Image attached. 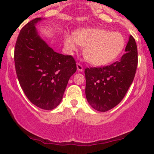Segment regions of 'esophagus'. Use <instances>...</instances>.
Instances as JSON below:
<instances>
[{
	"label": "esophagus",
	"mask_w": 154,
	"mask_h": 154,
	"mask_svg": "<svg viewBox=\"0 0 154 154\" xmlns=\"http://www.w3.org/2000/svg\"><path fill=\"white\" fill-rule=\"evenodd\" d=\"M77 70H78L79 72H82L83 71V66L80 63H78V62L77 63Z\"/></svg>",
	"instance_id": "34e87169"
}]
</instances>
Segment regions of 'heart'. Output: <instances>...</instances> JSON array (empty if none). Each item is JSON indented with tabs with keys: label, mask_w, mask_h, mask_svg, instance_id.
Masks as SVG:
<instances>
[{
	"label": "heart",
	"mask_w": 154,
	"mask_h": 154,
	"mask_svg": "<svg viewBox=\"0 0 154 154\" xmlns=\"http://www.w3.org/2000/svg\"><path fill=\"white\" fill-rule=\"evenodd\" d=\"M77 44L85 47L83 55L88 62L101 66L112 62L122 53L126 40L119 32L88 28L75 32L74 37L65 35L64 45L69 51H75Z\"/></svg>",
	"instance_id": "1"
}]
</instances>
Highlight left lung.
I'll use <instances>...</instances> for the list:
<instances>
[{
  "mask_svg": "<svg viewBox=\"0 0 154 154\" xmlns=\"http://www.w3.org/2000/svg\"><path fill=\"white\" fill-rule=\"evenodd\" d=\"M125 51L119 61L111 65L85 69L86 98L95 110L105 112L115 107L131 85L138 62L137 45L132 35Z\"/></svg>",
  "mask_w": 154,
  "mask_h": 154,
  "instance_id": "1",
  "label": "left lung"
}]
</instances>
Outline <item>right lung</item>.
Instances as JSON below:
<instances>
[{"mask_svg":"<svg viewBox=\"0 0 154 154\" xmlns=\"http://www.w3.org/2000/svg\"><path fill=\"white\" fill-rule=\"evenodd\" d=\"M32 19L19 32L14 48L17 78L24 94L32 103L51 110L61 101L70 77L77 70L71 55L54 51L38 35Z\"/></svg>","mask_w":154,"mask_h":154,"instance_id":"add662e5","label":"right lung"}]
</instances>
